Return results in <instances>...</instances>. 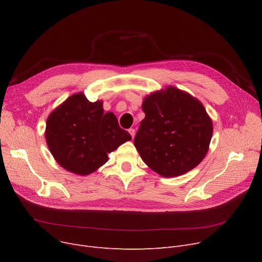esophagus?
Wrapping results in <instances>:
<instances>
[{
  "label": "esophagus",
  "instance_id": "esophagus-1",
  "mask_svg": "<svg viewBox=\"0 0 262 262\" xmlns=\"http://www.w3.org/2000/svg\"><path fill=\"white\" fill-rule=\"evenodd\" d=\"M128 133L130 134V136H132V138L134 139V137H135V134H136L135 129H134V128H129V129H128Z\"/></svg>",
  "mask_w": 262,
  "mask_h": 262
}]
</instances>
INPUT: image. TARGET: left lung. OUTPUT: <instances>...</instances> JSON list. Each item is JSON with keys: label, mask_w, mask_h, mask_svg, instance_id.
Wrapping results in <instances>:
<instances>
[{"label": "left lung", "mask_w": 262, "mask_h": 262, "mask_svg": "<svg viewBox=\"0 0 262 262\" xmlns=\"http://www.w3.org/2000/svg\"><path fill=\"white\" fill-rule=\"evenodd\" d=\"M134 144L142 160L164 177L194 169L207 154L212 122L203 104L190 94L168 87L146 96Z\"/></svg>", "instance_id": "left-lung-1"}]
</instances>
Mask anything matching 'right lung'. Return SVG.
I'll return each mask as SVG.
<instances>
[{
  "label": "right lung",
  "mask_w": 262,
  "mask_h": 262,
  "mask_svg": "<svg viewBox=\"0 0 262 262\" xmlns=\"http://www.w3.org/2000/svg\"><path fill=\"white\" fill-rule=\"evenodd\" d=\"M46 139L62 168L88 175L108 161V153L132 137L119 126L113 113L104 114L101 101L91 103L84 93H76L49 116Z\"/></svg>",
  "instance_id": "add662e5"
}]
</instances>
